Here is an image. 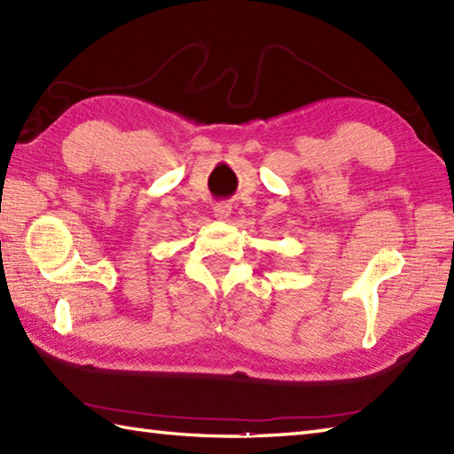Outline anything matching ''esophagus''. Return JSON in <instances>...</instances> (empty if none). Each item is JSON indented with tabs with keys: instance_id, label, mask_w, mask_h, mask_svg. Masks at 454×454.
Returning <instances> with one entry per match:
<instances>
[{
	"instance_id": "esophagus-1",
	"label": "esophagus",
	"mask_w": 454,
	"mask_h": 454,
	"mask_svg": "<svg viewBox=\"0 0 454 454\" xmlns=\"http://www.w3.org/2000/svg\"><path fill=\"white\" fill-rule=\"evenodd\" d=\"M230 215H232V207L228 202H218V205H215V216L218 220H226Z\"/></svg>"
}]
</instances>
